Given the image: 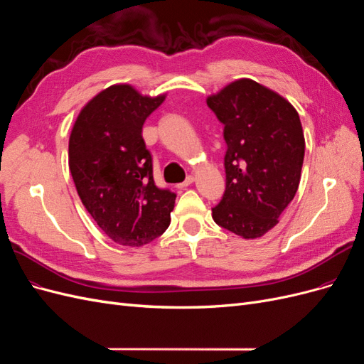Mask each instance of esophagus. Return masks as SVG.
Here are the masks:
<instances>
[{"mask_svg":"<svg viewBox=\"0 0 364 364\" xmlns=\"http://www.w3.org/2000/svg\"><path fill=\"white\" fill-rule=\"evenodd\" d=\"M193 180H195V178L192 177V175H189V177H187V178H186L183 183H178V184H177V187H178V189H184V187L191 186V184L193 183Z\"/></svg>","mask_w":364,"mask_h":364,"instance_id":"1","label":"esophagus"}]
</instances>
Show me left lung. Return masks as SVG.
<instances>
[{"mask_svg": "<svg viewBox=\"0 0 364 364\" xmlns=\"http://www.w3.org/2000/svg\"><path fill=\"white\" fill-rule=\"evenodd\" d=\"M224 125L225 192L212 208L218 225L262 237L295 198L306 151L299 114L277 92L240 78L207 98Z\"/></svg>", "mask_w": 364, "mask_h": 364, "instance_id": "8db88e82", "label": "left lung"}]
</instances>
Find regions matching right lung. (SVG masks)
Listing matches in <instances>:
<instances>
[{"label": "right lung", "mask_w": 364, "mask_h": 364, "mask_svg": "<svg viewBox=\"0 0 364 364\" xmlns=\"http://www.w3.org/2000/svg\"><path fill=\"white\" fill-rule=\"evenodd\" d=\"M163 101L165 95L113 85L81 109L69 137V169L81 203L119 245H146L169 227L177 195L156 186L142 137L144 122Z\"/></svg>", "instance_id": "add662e5"}]
</instances>
